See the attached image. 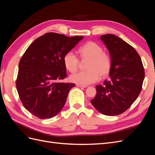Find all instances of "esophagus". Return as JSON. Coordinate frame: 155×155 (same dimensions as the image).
Listing matches in <instances>:
<instances>
[{
  "label": "esophagus",
  "instance_id": "1",
  "mask_svg": "<svg viewBox=\"0 0 155 155\" xmlns=\"http://www.w3.org/2000/svg\"><path fill=\"white\" fill-rule=\"evenodd\" d=\"M76 86L77 87H80V88H86V87H87V86H85V85H78V84H77L76 85Z\"/></svg>",
  "mask_w": 155,
  "mask_h": 155
}]
</instances>
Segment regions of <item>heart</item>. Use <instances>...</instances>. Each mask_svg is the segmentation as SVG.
Masks as SVG:
<instances>
[{"label": "heart", "instance_id": "b5f03b06", "mask_svg": "<svg viewBox=\"0 0 155 155\" xmlns=\"http://www.w3.org/2000/svg\"><path fill=\"white\" fill-rule=\"evenodd\" d=\"M79 54L82 60H88L86 71L72 74L70 81L78 85H88L95 83L101 77L105 78L109 74L112 68V60L110 56L104 52L100 45L90 41L79 49ZM63 63L65 68L70 72H76L78 68L79 60L72 51L64 55Z\"/></svg>", "mask_w": 155, "mask_h": 155}]
</instances>
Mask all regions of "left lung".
Returning a JSON list of instances; mask_svg holds the SVG:
<instances>
[{
    "instance_id": "8db88e82",
    "label": "left lung",
    "mask_w": 155,
    "mask_h": 155,
    "mask_svg": "<svg viewBox=\"0 0 155 155\" xmlns=\"http://www.w3.org/2000/svg\"><path fill=\"white\" fill-rule=\"evenodd\" d=\"M110 54L112 68L110 78L104 85L96 87V95L91 101L95 109L107 116L123 113L137 99L145 78L139 54L119 37L112 34L101 36Z\"/></svg>"
}]
</instances>
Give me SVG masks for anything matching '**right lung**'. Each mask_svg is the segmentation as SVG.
I'll list each match as a JSON object with an SVG mask.
<instances>
[{"label": "right lung", "instance_id": "1", "mask_svg": "<svg viewBox=\"0 0 155 155\" xmlns=\"http://www.w3.org/2000/svg\"><path fill=\"white\" fill-rule=\"evenodd\" d=\"M83 38L49 32L36 39L26 50L18 64L16 87L22 105L33 115L51 118L63 109L75 86L58 82L67 77L63 58Z\"/></svg>", "mask_w": 155, "mask_h": 155}]
</instances>
